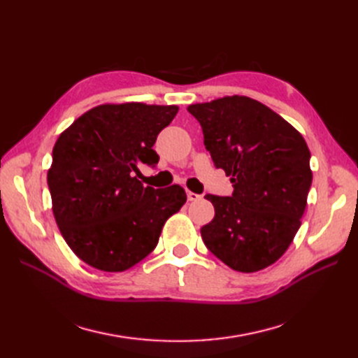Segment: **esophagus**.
<instances>
[{
	"label": "esophagus",
	"mask_w": 358,
	"mask_h": 358,
	"mask_svg": "<svg viewBox=\"0 0 358 358\" xmlns=\"http://www.w3.org/2000/svg\"><path fill=\"white\" fill-rule=\"evenodd\" d=\"M187 197H188V201H197V200L201 199V197L199 196V194L192 192V191H187Z\"/></svg>",
	"instance_id": "obj_1"
}]
</instances>
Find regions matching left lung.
I'll return each instance as SVG.
<instances>
[{
	"instance_id": "left-lung-1",
	"label": "left lung",
	"mask_w": 358,
	"mask_h": 358,
	"mask_svg": "<svg viewBox=\"0 0 358 358\" xmlns=\"http://www.w3.org/2000/svg\"><path fill=\"white\" fill-rule=\"evenodd\" d=\"M231 197L208 194L215 218L201 229L209 251L237 272L276 263L300 229L312 183L305 138L282 116L243 95L188 106Z\"/></svg>"
}]
</instances>
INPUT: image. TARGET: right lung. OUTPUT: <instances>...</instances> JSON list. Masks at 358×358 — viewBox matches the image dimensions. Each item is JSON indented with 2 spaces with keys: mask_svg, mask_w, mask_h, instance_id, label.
I'll use <instances>...</instances> for the list:
<instances>
[{
  "mask_svg": "<svg viewBox=\"0 0 358 358\" xmlns=\"http://www.w3.org/2000/svg\"><path fill=\"white\" fill-rule=\"evenodd\" d=\"M178 106L101 104L61 133L48 185L59 231L82 262L124 272L154 251L162 227L187 201L179 185L155 189L136 176L155 167L157 136Z\"/></svg>",
  "mask_w": 358,
  "mask_h": 358,
  "instance_id": "right-lung-1",
  "label": "right lung"
}]
</instances>
